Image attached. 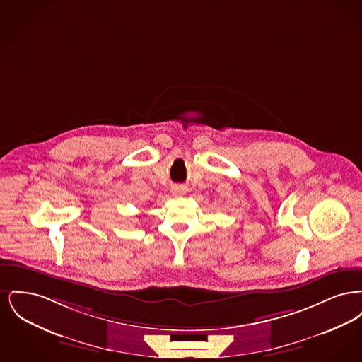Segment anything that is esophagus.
Wrapping results in <instances>:
<instances>
[{
    "mask_svg": "<svg viewBox=\"0 0 362 362\" xmlns=\"http://www.w3.org/2000/svg\"><path fill=\"white\" fill-rule=\"evenodd\" d=\"M185 192H186V189L182 187V186H175V187H173V195H176V197H180V195H183Z\"/></svg>",
    "mask_w": 362,
    "mask_h": 362,
    "instance_id": "34e87169",
    "label": "esophagus"
}]
</instances>
